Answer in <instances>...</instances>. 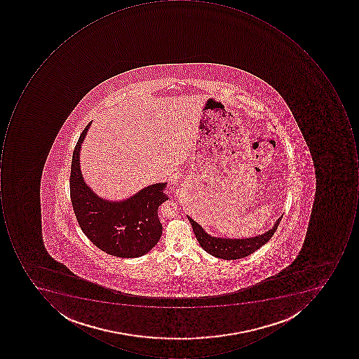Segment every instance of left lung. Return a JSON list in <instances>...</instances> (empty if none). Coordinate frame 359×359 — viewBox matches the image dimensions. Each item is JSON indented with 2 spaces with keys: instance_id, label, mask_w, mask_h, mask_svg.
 I'll return each mask as SVG.
<instances>
[{
  "instance_id": "1",
  "label": "left lung",
  "mask_w": 359,
  "mask_h": 359,
  "mask_svg": "<svg viewBox=\"0 0 359 359\" xmlns=\"http://www.w3.org/2000/svg\"><path fill=\"white\" fill-rule=\"evenodd\" d=\"M281 218L278 219L275 223L274 226L270 231H267L264 234L259 235L256 237H249V238L232 239L220 238V237H213L207 234L198 223L195 222L193 219L188 216L191 224H192L193 231L195 236L198 241L199 245L205 251L210 253L211 256L216 257L224 260H236V259L245 258L251 253L258 250L259 248L266 244L272 238L274 233L276 232L277 226L280 222Z\"/></svg>"
}]
</instances>
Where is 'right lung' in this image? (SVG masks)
Masks as SVG:
<instances>
[{
  "label": "right lung",
  "instance_id": "obj_1",
  "mask_svg": "<svg viewBox=\"0 0 359 359\" xmlns=\"http://www.w3.org/2000/svg\"><path fill=\"white\" fill-rule=\"evenodd\" d=\"M89 123L79 138L71 163L70 196L83 233L101 250L118 258H138L160 241L163 226L157 209L166 202L167 183L142 189L134 196L111 202L101 198L85 183L80 168L81 144Z\"/></svg>",
  "mask_w": 359,
  "mask_h": 359
}]
</instances>
